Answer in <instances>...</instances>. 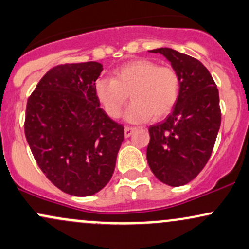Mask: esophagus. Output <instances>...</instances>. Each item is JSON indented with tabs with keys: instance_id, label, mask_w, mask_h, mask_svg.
<instances>
[{
	"instance_id": "esophagus-1",
	"label": "esophagus",
	"mask_w": 249,
	"mask_h": 249,
	"mask_svg": "<svg viewBox=\"0 0 249 249\" xmlns=\"http://www.w3.org/2000/svg\"><path fill=\"white\" fill-rule=\"evenodd\" d=\"M135 130H136V128H134V127H125L124 128V136L129 137Z\"/></svg>"
}]
</instances>
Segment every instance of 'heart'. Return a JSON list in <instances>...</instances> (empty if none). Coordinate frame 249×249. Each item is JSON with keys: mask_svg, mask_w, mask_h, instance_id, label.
<instances>
[{"mask_svg": "<svg viewBox=\"0 0 249 249\" xmlns=\"http://www.w3.org/2000/svg\"><path fill=\"white\" fill-rule=\"evenodd\" d=\"M180 93V77L171 66H160L150 59L131 60L114 71V79L101 78L95 83V95L105 112L112 119L125 112V120L140 124L160 119L172 112Z\"/></svg>", "mask_w": 249, "mask_h": 249, "instance_id": "1", "label": "heart"}]
</instances>
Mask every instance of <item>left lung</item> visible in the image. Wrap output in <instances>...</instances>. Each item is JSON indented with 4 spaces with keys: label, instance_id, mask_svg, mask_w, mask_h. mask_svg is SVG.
I'll return each instance as SVG.
<instances>
[{
    "label": "left lung",
    "instance_id": "left-lung-1",
    "mask_svg": "<svg viewBox=\"0 0 249 249\" xmlns=\"http://www.w3.org/2000/svg\"><path fill=\"white\" fill-rule=\"evenodd\" d=\"M150 52L170 61L180 77V93L164 121L149 128L148 164L162 183L182 186L198 176L212 154L221 124L219 92L196 58L169 48Z\"/></svg>",
    "mask_w": 249,
    "mask_h": 249
}]
</instances>
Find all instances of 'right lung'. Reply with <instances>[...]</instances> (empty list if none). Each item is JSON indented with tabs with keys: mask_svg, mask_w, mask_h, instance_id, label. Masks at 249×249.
Masks as SVG:
<instances>
[{
	"mask_svg": "<svg viewBox=\"0 0 249 249\" xmlns=\"http://www.w3.org/2000/svg\"><path fill=\"white\" fill-rule=\"evenodd\" d=\"M96 61L58 65L45 73L28 99L24 131L49 180L65 194L92 196L107 185L124 128L100 108Z\"/></svg>",
	"mask_w": 249,
	"mask_h": 249,
	"instance_id": "obj_1",
	"label": "right lung"
}]
</instances>
